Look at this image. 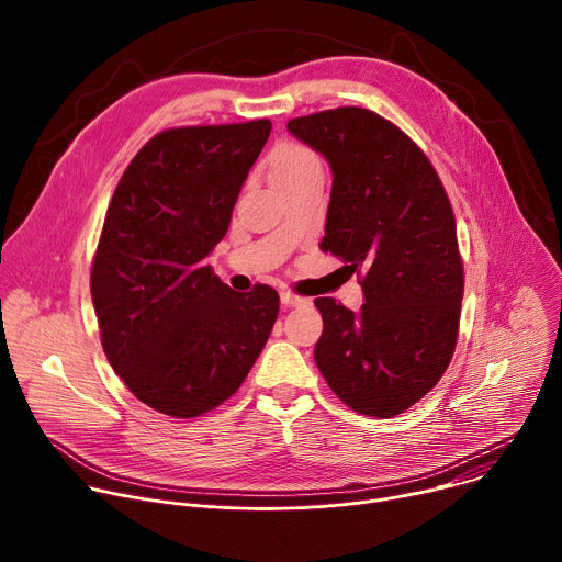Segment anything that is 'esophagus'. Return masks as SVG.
I'll return each mask as SVG.
<instances>
[{"label": "esophagus", "instance_id": "esophagus-1", "mask_svg": "<svg viewBox=\"0 0 562 562\" xmlns=\"http://www.w3.org/2000/svg\"><path fill=\"white\" fill-rule=\"evenodd\" d=\"M280 300H282V304L284 306H302V304H306L308 300L306 297H302V295H295V293H291V291H280Z\"/></svg>", "mask_w": 562, "mask_h": 562}]
</instances>
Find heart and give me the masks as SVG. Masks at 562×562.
<instances>
[{
  "instance_id": "1",
  "label": "heart",
  "mask_w": 562,
  "mask_h": 562,
  "mask_svg": "<svg viewBox=\"0 0 562 562\" xmlns=\"http://www.w3.org/2000/svg\"><path fill=\"white\" fill-rule=\"evenodd\" d=\"M269 176L273 187L304 178H323V162L304 144L280 142L269 155Z\"/></svg>"
}]
</instances>
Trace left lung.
Returning <instances> with one entry per match:
<instances>
[{
    "mask_svg": "<svg viewBox=\"0 0 562 562\" xmlns=\"http://www.w3.org/2000/svg\"><path fill=\"white\" fill-rule=\"evenodd\" d=\"M286 128L334 173L319 249L362 273L358 313L315 297V364L347 407L393 418L438 384L458 342L464 273L447 191L418 144L373 111L342 106Z\"/></svg>",
    "mask_w": 562,
    "mask_h": 562,
    "instance_id": "1",
    "label": "left lung"
}]
</instances>
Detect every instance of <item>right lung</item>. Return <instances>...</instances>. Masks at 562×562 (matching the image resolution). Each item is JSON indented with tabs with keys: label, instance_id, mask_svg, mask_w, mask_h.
<instances>
[{
	"label": "right lung",
	"instance_id": "add662e5",
	"mask_svg": "<svg viewBox=\"0 0 562 562\" xmlns=\"http://www.w3.org/2000/svg\"><path fill=\"white\" fill-rule=\"evenodd\" d=\"M269 135V120L157 133L109 204L91 269L102 349L159 414L195 418L220 407L273 329L276 289L237 293L206 265Z\"/></svg>",
	"mask_w": 562,
	"mask_h": 562
}]
</instances>
